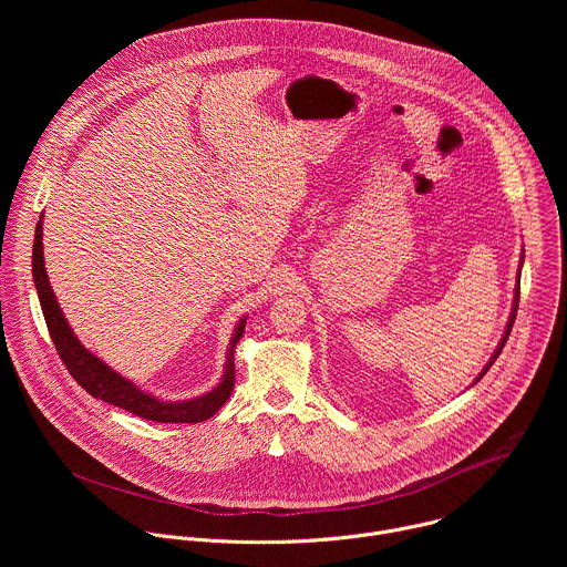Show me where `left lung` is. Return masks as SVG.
Here are the masks:
<instances>
[{"mask_svg":"<svg viewBox=\"0 0 567 567\" xmlns=\"http://www.w3.org/2000/svg\"><path fill=\"white\" fill-rule=\"evenodd\" d=\"M518 300H520V278H518V285H516V298H514V309H512V316H509V322H507V330H505V337H503V341H501V346H498V350H496V354L492 357V361L487 363V368H484L482 372H480V377L475 379V381H480L484 374H487V370L496 363V359H498V354L503 352V348H505V343H507V339H509V332H512V328H514V320H516V311H518Z\"/></svg>","mask_w":567,"mask_h":567,"instance_id":"obj_1","label":"left lung"}]
</instances>
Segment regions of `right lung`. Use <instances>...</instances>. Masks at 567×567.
<instances>
[{
    "label": "right lung",
    "mask_w": 567,
    "mask_h": 567,
    "mask_svg": "<svg viewBox=\"0 0 567 567\" xmlns=\"http://www.w3.org/2000/svg\"><path fill=\"white\" fill-rule=\"evenodd\" d=\"M33 280L38 287V296H40V305H42V313L47 320V328L51 334V341L62 359V363L66 365L69 374L83 385L92 396L103 399L112 406H118L127 413H134L143 420H152V422H164V424H197L204 422L208 417H213L233 392L235 385V346L245 334V318L239 320V326L230 339V348H228V357H226V372L221 383L210 390L204 396L190 399V401H161L154 399L152 394H145L143 390H138L132 381L123 379L121 374H116L114 370H110L101 359H96L92 352H87L80 341L73 337L69 322L64 320L53 289L49 285L47 278V269H44V256H42V221H38L35 226V239H33Z\"/></svg>",
    "instance_id": "right-lung-1"
}]
</instances>
